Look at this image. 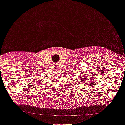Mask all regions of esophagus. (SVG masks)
<instances>
[{
	"instance_id": "esophagus-1",
	"label": "esophagus",
	"mask_w": 125,
	"mask_h": 125,
	"mask_svg": "<svg viewBox=\"0 0 125 125\" xmlns=\"http://www.w3.org/2000/svg\"><path fill=\"white\" fill-rule=\"evenodd\" d=\"M54 68L55 70H58V69L59 68V67L58 66V65H55V66H54Z\"/></svg>"
}]
</instances>
